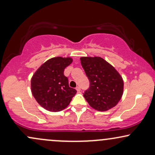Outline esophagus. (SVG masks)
<instances>
[{
	"mask_svg": "<svg viewBox=\"0 0 155 155\" xmlns=\"http://www.w3.org/2000/svg\"><path fill=\"white\" fill-rule=\"evenodd\" d=\"M76 90H77L78 92H80V91H81V87H79V86L76 87Z\"/></svg>",
	"mask_w": 155,
	"mask_h": 155,
	"instance_id": "34e87169",
	"label": "esophagus"
}]
</instances>
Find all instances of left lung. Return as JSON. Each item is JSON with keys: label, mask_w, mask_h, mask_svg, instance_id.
<instances>
[{"label": "left lung", "mask_w": 155, "mask_h": 155, "mask_svg": "<svg viewBox=\"0 0 155 155\" xmlns=\"http://www.w3.org/2000/svg\"><path fill=\"white\" fill-rule=\"evenodd\" d=\"M80 60L90 81V87L83 94L90 106L100 111L114 107L123 94L122 76L100 57H82Z\"/></svg>", "instance_id": "left-lung-1"}]
</instances>
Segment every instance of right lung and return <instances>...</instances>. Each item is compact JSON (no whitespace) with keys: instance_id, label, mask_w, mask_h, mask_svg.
Here are the masks:
<instances>
[{"instance_id":"add662e5","label":"right lung","mask_w":155,"mask_h":155,"mask_svg":"<svg viewBox=\"0 0 155 155\" xmlns=\"http://www.w3.org/2000/svg\"><path fill=\"white\" fill-rule=\"evenodd\" d=\"M72 61L71 58H51L32 77V94L37 102L48 111H62L76 95V90L69 87L68 79L64 75V70Z\"/></svg>"}]
</instances>
